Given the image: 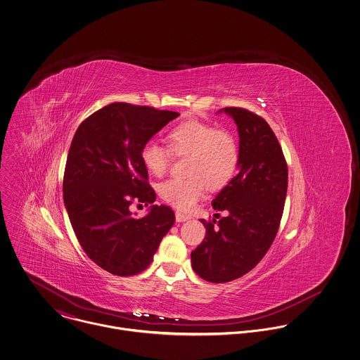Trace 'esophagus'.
I'll return each mask as SVG.
<instances>
[{"mask_svg":"<svg viewBox=\"0 0 360 360\" xmlns=\"http://www.w3.org/2000/svg\"><path fill=\"white\" fill-rule=\"evenodd\" d=\"M175 219H176V222H185V221L191 219V217L186 215V214H182V212L176 211V212H175Z\"/></svg>","mask_w":360,"mask_h":360,"instance_id":"1","label":"esophagus"}]
</instances>
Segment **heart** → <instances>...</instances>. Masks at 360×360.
Instances as JSON below:
<instances>
[{
    "label": "heart",
    "instance_id": "1",
    "mask_svg": "<svg viewBox=\"0 0 360 360\" xmlns=\"http://www.w3.org/2000/svg\"><path fill=\"white\" fill-rule=\"evenodd\" d=\"M168 146L176 156H189L186 179H168L159 186V195L172 207L188 211L207 191L225 186L239 165V145L235 136L199 120H186L167 134ZM171 153L165 146L149 141L142 146L141 160L145 168L161 176L169 164Z\"/></svg>",
    "mask_w": 360,
    "mask_h": 360
}]
</instances>
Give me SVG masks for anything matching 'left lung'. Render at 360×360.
I'll use <instances>...</instances> for the list:
<instances>
[{
	"instance_id": "1",
	"label": "left lung",
	"mask_w": 360,
	"mask_h": 360,
	"mask_svg": "<svg viewBox=\"0 0 360 360\" xmlns=\"http://www.w3.org/2000/svg\"><path fill=\"white\" fill-rule=\"evenodd\" d=\"M238 125V175L212 200L219 214L207 222L205 238L192 251V268L201 279L226 283L250 272L276 238L287 195V164L279 141L262 117L224 108Z\"/></svg>"
}]
</instances>
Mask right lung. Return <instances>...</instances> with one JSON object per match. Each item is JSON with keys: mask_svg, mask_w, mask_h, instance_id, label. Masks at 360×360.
<instances>
[{"mask_svg": "<svg viewBox=\"0 0 360 360\" xmlns=\"http://www.w3.org/2000/svg\"><path fill=\"white\" fill-rule=\"evenodd\" d=\"M179 113L110 103L82 121L72 141L63 178L65 207L85 254L117 276L145 271L175 222L174 211L155 205L141 160L142 146ZM153 205L136 219L134 201Z\"/></svg>", "mask_w": 360, "mask_h": 360, "instance_id": "right-lung-1", "label": "right lung"}]
</instances>
